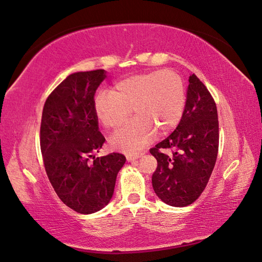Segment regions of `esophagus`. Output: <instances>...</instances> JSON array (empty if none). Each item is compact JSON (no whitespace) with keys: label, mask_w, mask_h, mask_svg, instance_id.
I'll use <instances>...</instances> for the list:
<instances>
[{"label":"esophagus","mask_w":262,"mask_h":262,"mask_svg":"<svg viewBox=\"0 0 262 262\" xmlns=\"http://www.w3.org/2000/svg\"><path fill=\"white\" fill-rule=\"evenodd\" d=\"M141 156H142L141 154H140V155H139V154H138V155H133V156H131V155H127V156H126V160H127V161H135L136 159L140 158Z\"/></svg>","instance_id":"1"}]
</instances>
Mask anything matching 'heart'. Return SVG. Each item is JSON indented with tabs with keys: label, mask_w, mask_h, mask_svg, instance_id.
<instances>
[{
	"label": "heart",
	"mask_w": 262,
	"mask_h": 262,
	"mask_svg": "<svg viewBox=\"0 0 262 262\" xmlns=\"http://www.w3.org/2000/svg\"><path fill=\"white\" fill-rule=\"evenodd\" d=\"M186 106L183 78L172 71H151L118 80L111 92L98 93L94 101L97 121L105 130H115L133 120L110 139L112 149L137 154L154 140L156 131L168 135L178 125Z\"/></svg>",
	"instance_id": "b5f03b06"
}]
</instances>
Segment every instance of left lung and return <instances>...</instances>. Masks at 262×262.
Returning a JSON list of instances; mask_svg holds the SVG:
<instances>
[{"instance_id":"8db88e82","label":"left lung","mask_w":262,"mask_h":262,"mask_svg":"<svg viewBox=\"0 0 262 262\" xmlns=\"http://www.w3.org/2000/svg\"><path fill=\"white\" fill-rule=\"evenodd\" d=\"M186 106L177 127L150 154L158 162L152 175L156 195L175 207L194 203L205 189L219 151L217 110L205 85L190 75ZM173 149L168 156L164 151Z\"/></svg>"}]
</instances>
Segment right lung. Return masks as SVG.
Instances as JSON below:
<instances>
[{
  "label": "right lung",
  "instance_id": "add662e5",
  "mask_svg": "<svg viewBox=\"0 0 262 262\" xmlns=\"http://www.w3.org/2000/svg\"><path fill=\"white\" fill-rule=\"evenodd\" d=\"M105 78L104 69L73 73L43 105L40 147L46 172L63 204L80 214L95 213L108 204L125 164L121 154L93 156L105 141L94 112L95 93Z\"/></svg>",
  "mask_w": 262,
  "mask_h": 262
}]
</instances>
